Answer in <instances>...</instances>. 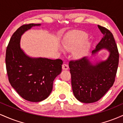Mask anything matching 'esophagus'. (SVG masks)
Listing matches in <instances>:
<instances>
[{
	"label": "esophagus",
	"mask_w": 123,
	"mask_h": 123,
	"mask_svg": "<svg viewBox=\"0 0 123 123\" xmlns=\"http://www.w3.org/2000/svg\"><path fill=\"white\" fill-rule=\"evenodd\" d=\"M62 69L63 70H68L69 68V66L67 64H65V63H64V64L62 65Z\"/></svg>",
	"instance_id": "1"
}]
</instances>
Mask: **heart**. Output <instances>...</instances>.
I'll list each match as a JSON object with an SVG mask.
<instances>
[{"mask_svg": "<svg viewBox=\"0 0 123 123\" xmlns=\"http://www.w3.org/2000/svg\"><path fill=\"white\" fill-rule=\"evenodd\" d=\"M88 37V34L83 31H74L64 38L62 42L63 47L69 51L77 48L73 53V56L76 59L82 58L88 50L89 44L88 42H85Z\"/></svg>", "mask_w": 123, "mask_h": 123, "instance_id": "b5f03b06", "label": "heart"}]
</instances>
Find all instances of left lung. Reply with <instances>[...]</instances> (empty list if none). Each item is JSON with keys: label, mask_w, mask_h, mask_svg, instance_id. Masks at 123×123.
Returning <instances> with one entry per match:
<instances>
[{"label": "left lung", "mask_w": 123, "mask_h": 123, "mask_svg": "<svg viewBox=\"0 0 123 123\" xmlns=\"http://www.w3.org/2000/svg\"><path fill=\"white\" fill-rule=\"evenodd\" d=\"M98 27L104 37L92 55L106 49L110 53L108 59L93 64L84 57L69 63L73 94L77 100L86 104L97 102L105 95L113 85L118 68L119 54L113 35L106 28Z\"/></svg>", "instance_id": "1"}]
</instances>
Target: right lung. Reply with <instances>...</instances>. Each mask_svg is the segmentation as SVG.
<instances>
[{"label":"right lung","instance_id":"1","mask_svg":"<svg viewBox=\"0 0 123 123\" xmlns=\"http://www.w3.org/2000/svg\"><path fill=\"white\" fill-rule=\"evenodd\" d=\"M40 24L23 25L12 35L6 49V65L11 86L22 98L40 102L50 95L55 78L61 73L63 61L60 59L31 58L20 47L21 36Z\"/></svg>","mask_w":123,"mask_h":123}]
</instances>
